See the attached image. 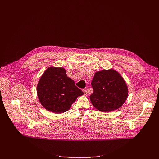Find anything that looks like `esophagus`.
Wrapping results in <instances>:
<instances>
[{"mask_svg":"<svg viewBox=\"0 0 159 159\" xmlns=\"http://www.w3.org/2000/svg\"><path fill=\"white\" fill-rule=\"evenodd\" d=\"M83 91H84V94L85 95H86V94H87V90H83Z\"/></svg>","mask_w":159,"mask_h":159,"instance_id":"obj_1","label":"esophagus"}]
</instances>
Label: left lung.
<instances>
[{
	"mask_svg": "<svg viewBox=\"0 0 159 159\" xmlns=\"http://www.w3.org/2000/svg\"><path fill=\"white\" fill-rule=\"evenodd\" d=\"M91 85L94 91L90 96V101L100 111L116 110L126 100L128 88L126 82L118 72L114 70L96 72Z\"/></svg>",
	"mask_w": 159,
	"mask_h": 159,
	"instance_id": "1",
	"label": "left lung"
}]
</instances>
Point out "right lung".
Here are the masks:
<instances>
[{
    "instance_id": "1",
    "label": "right lung",
    "mask_w": 159,
    "mask_h": 159,
    "mask_svg": "<svg viewBox=\"0 0 159 159\" xmlns=\"http://www.w3.org/2000/svg\"><path fill=\"white\" fill-rule=\"evenodd\" d=\"M37 94L42 106L49 111L62 113L69 110L77 97L84 94L68 77L63 68L50 67L41 77Z\"/></svg>"
}]
</instances>
